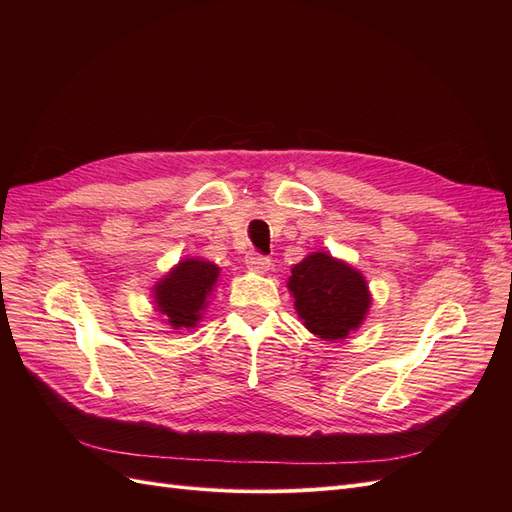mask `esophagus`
<instances>
[{
	"mask_svg": "<svg viewBox=\"0 0 512 512\" xmlns=\"http://www.w3.org/2000/svg\"><path fill=\"white\" fill-rule=\"evenodd\" d=\"M245 267L250 271H256V273H267L271 269V260L262 254L250 252L245 256Z\"/></svg>",
	"mask_w": 512,
	"mask_h": 512,
	"instance_id": "34e87169",
	"label": "esophagus"
}]
</instances>
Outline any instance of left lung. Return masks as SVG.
Returning <instances> with one entry per match:
<instances>
[{"label":"left lung","mask_w":512,"mask_h":512,"mask_svg":"<svg viewBox=\"0 0 512 512\" xmlns=\"http://www.w3.org/2000/svg\"><path fill=\"white\" fill-rule=\"evenodd\" d=\"M290 273L286 286L309 333L335 344L359 331L371 307V292L359 269L329 252H312Z\"/></svg>","instance_id":"obj_1"}]
</instances>
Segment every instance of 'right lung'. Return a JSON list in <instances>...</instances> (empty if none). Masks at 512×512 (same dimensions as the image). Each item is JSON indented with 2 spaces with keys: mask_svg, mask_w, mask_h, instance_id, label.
Listing matches in <instances>:
<instances>
[{
  "mask_svg": "<svg viewBox=\"0 0 512 512\" xmlns=\"http://www.w3.org/2000/svg\"><path fill=\"white\" fill-rule=\"evenodd\" d=\"M218 280L220 267L215 262L188 256L153 284V305L170 329L190 331L203 320Z\"/></svg>",
  "mask_w": 512,
  "mask_h": 512,
  "instance_id": "add662e5",
  "label": "right lung"
}]
</instances>
